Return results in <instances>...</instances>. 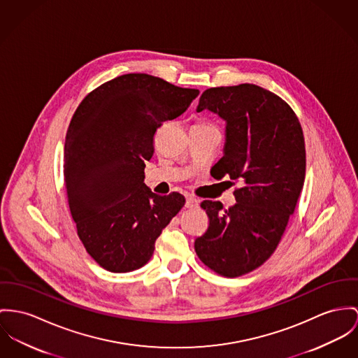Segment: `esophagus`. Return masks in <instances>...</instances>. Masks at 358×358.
Here are the masks:
<instances>
[{
	"mask_svg": "<svg viewBox=\"0 0 358 358\" xmlns=\"http://www.w3.org/2000/svg\"><path fill=\"white\" fill-rule=\"evenodd\" d=\"M199 206V201L193 197H187V201H185V207L187 208H193V207H197Z\"/></svg>",
	"mask_w": 358,
	"mask_h": 358,
	"instance_id": "obj_1",
	"label": "esophagus"
}]
</instances>
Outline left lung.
I'll return each mask as SVG.
<instances>
[{"label": "left lung", "mask_w": 358, "mask_h": 358, "mask_svg": "<svg viewBox=\"0 0 358 358\" xmlns=\"http://www.w3.org/2000/svg\"><path fill=\"white\" fill-rule=\"evenodd\" d=\"M224 121L220 177L240 181L236 204L204 200L207 231L196 238L200 260L227 278L260 267L275 250L293 215L305 180V141L300 121L274 92L255 84L208 88L196 111Z\"/></svg>", "instance_id": "obj_1"}]
</instances>
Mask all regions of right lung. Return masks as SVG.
Segmentation results:
<instances>
[{
  "label": "right lung",
  "mask_w": 358,
  "mask_h": 358,
  "mask_svg": "<svg viewBox=\"0 0 358 358\" xmlns=\"http://www.w3.org/2000/svg\"><path fill=\"white\" fill-rule=\"evenodd\" d=\"M199 90L145 73H128L90 92L69 124L64 180L78 234L111 273H129L152 256L155 241L185 204L144 184L157 129L181 115Z\"/></svg>",
  "instance_id": "obj_1"
}]
</instances>
